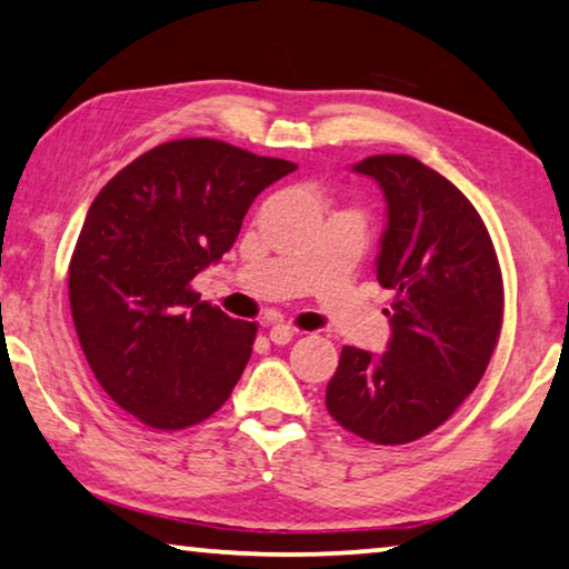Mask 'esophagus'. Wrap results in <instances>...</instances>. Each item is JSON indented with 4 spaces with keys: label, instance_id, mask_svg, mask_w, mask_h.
<instances>
[{
    "label": "esophagus",
    "instance_id": "34e87169",
    "mask_svg": "<svg viewBox=\"0 0 569 569\" xmlns=\"http://www.w3.org/2000/svg\"><path fill=\"white\" fill-rule=\"evenodd\" d=\"M268 337L273 345H288L296 337V329L288 327V323H273V329L268 331Z\"/></svg>",
    "mask_w": 569,
    "mask_h": 569
}]
</instances>
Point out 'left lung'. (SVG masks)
I'll list each match as a JSON object with an SVG mask.
<instances>
[{"label":"left lung","mask_w":569,"mask_h":569,"mask_svg":"<svg viewBox=\"0 0 569 569\" xmlns=\"http://www.w3.org/2000/svg\"><path fill=\"white\" fill-rule=\"evenodd\" d=\"M387 202L377 281L395 293L385 355L345 347L327 385L341 428L380 446L428 436L476 390L503 319V283L489 230L456 184L408 154L351 167Z\"/></svg>","instance_id":"8db88e82"}]
</instances>
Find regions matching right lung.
I'll return each instance as SVG.
<instances>
[{
  "label": "right lung",
  "mask_w": 569,
  "mask_h": 569,
  "mask_svg": "<svg viewBox=\"0 0 569 569\" xmlns=\"http://www.w3.org/2000/svg\"><path fill=\"white\" fill-rule=\"evenodd\" d=\"M293 169L224 141L179 139L133 159L90 204L70 258V311L98 385L143 426H197L230 398L258 327L189 283L232 248L252 200Z\"/></svg>",
  "instance_id": "right-lung-1"
}]
</instances>
